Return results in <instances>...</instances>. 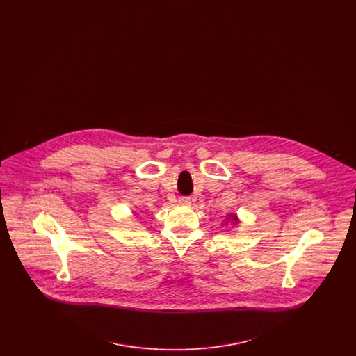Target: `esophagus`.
<instances>
[{"label":"esophagus","mask_w":356,"mask_h":356,"mask_svg":"<svg viewBox=\"0 0 356 356\" xmlns=\"http://www.w3.org/2000/svg\"><path fill=\"white\" fill-rule=\"evenodd\" d=\"M179 203L181 204V205H189L191 200H189V197H180Z\"/></svg>","instance_id":"1"}]
</instances>
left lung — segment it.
Wrapping results in <instances>:
<instances>
[{
    "mask_svg": "<svg viewBox=\"0 0 356 356\" xmlns=\"http://www.w3.org/2000/svg\"><path fill=\"white\" fill-rule=\"evenodd\" d=\"M228 218H231V219H232V221H234V222H237L236 216H235V215H229V216H228Z\"/></svg>",
    "mask_w": 356,
    "mask_h": 356,
    "instance_id": "1",
    "label": "left lung"
}]
</instances>
